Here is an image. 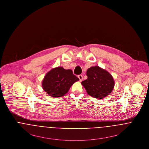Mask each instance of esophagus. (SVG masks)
<instances>
[{"label":"esophagus","instance_id":"34e87169","mask_svg":"<svg viewBox=\"0 0 149 149\" xmlns=\"http://www.w3.org/2000/svg\"><path fill=\"white\" fill-rule=\"evenodd\" d=\"M78 78L79 79V80H80V81H81L83 80V76H82L81 75H78Z\"/></svg>","mask_w":149,"mask_h":149}]
</instances>
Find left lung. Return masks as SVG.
<instances>
[{
    "label": "left lung",
    "instance_id": "8db88e82",
    "mask_svg": "<svg viewBox=\"0 0 149 149\" xmlns=\"http://www.w3.org/2000/svg\"><path fill=\"white\" fill-rule=\"evenodd\" d=\"M87 79L81 82L88 95L102 99L113 89L114 80L112 75L98 66H92L86 71Z\"/></svg>",
    "mask_w": 149,
    "mask_h": 149
}]
</instances>
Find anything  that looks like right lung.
I'll use <instances>...</instances> for the list:
<instances>
[{"label": "right lung", "mask_w": 149, "mask_h": 149, "mask_svg": "<svg viewBox=\"0 0 149 149\" xmlns=\"http://www.w3.org/2000/svg\"><path fill=\"white\" fill-rule=\"evenodd\" d=\"M79 80L70 69L58 66L49 71L43 79L42 86L51 97H60L68 92L72 84Z\"/></svg>", "instance_id": "add662e5"}]
</instances>
